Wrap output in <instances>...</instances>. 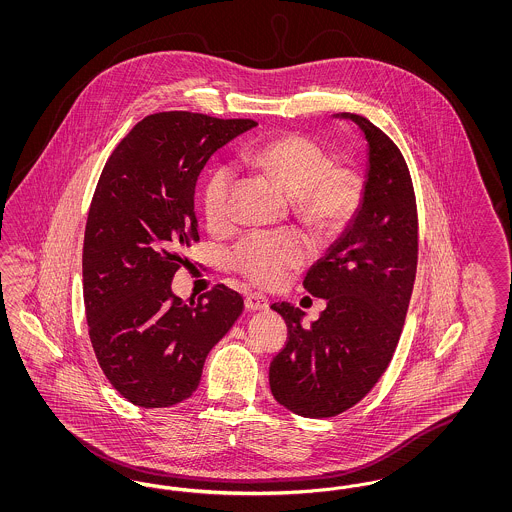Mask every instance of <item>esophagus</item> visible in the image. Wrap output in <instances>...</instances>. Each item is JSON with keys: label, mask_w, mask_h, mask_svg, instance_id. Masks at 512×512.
<instances>
[{"label": "esophagus", "mask_w": 512, "mask_h": 512, "mask_svg": "<svg viewBox=\"0 0 512 512\" xmlns=\"http://www.w3.org/2000/svg\"><path fill=\"white\" fill-rule=\"evenodd\" d=\"M268 305L270 303L263 293H247V297H245V307L249 311H265L268 309Z\"/></svg>", "instance_id": "34e87169"}]
</instances>
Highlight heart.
<instances>
[{"label": "heart", "mask_w": 512, "mask_h": 512, "mask_svg": "<svg viewBox=\"0 0 512 512\" xmlns=\"http://www.w3.org/2000/svg\"><path fill=\"white\" fill-rule=\"evenodd\" d=\"M251 161L272 174L290 194L295 211L318 232L336 234L355 217L363 201V178L353 167L332 163L328 149L305 134H286L251 151ZM234 174L219 165L203 182L201 207L211 228L230 222ZM309 238L295 230H255L230 251V263L261 286H278L311 257Z\"/></svg>", "instance_id": "obj_1"}]
</instances>
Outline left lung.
Returning <instances> with one entry per match:
<instances>
[{"label":"left lung","mask_w":512,"mask_h":512,"mask_svg":"<svg viewBox=\"0 0 512 512\" xmlns=\"http://www.w3.org/2000/svg\"><path fill=\"white\" fill-rule=\"evenodd\" d=\"M368 142L361 207L340 240L307 272L305 290L326 299L309 328L292 303H272L288 340L268 368L274 399L292 413L328 418L357 405L386 372L401 336L418 261L411 172L399 147L366 117L341 113Z\"/></svg>","instance_id":"1"}]
</instances>
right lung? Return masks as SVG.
I'll list each match as a JSON object with an SVG mask.
<instances>
[{
	"label": "right lung",
	"instance_id": "add662e5",
	"mask_svg": "<svg viewBox=\"0 0 512 512\" xmlns=\"http://www.w3.org/2000/svg\"><path fill=\"white\" fill-rule=\"evenodd\" d=\"M253 126L190 111L147 115L101 171L84 232V307L103 374L138 407L188 399L207 353L242 315V295L224 284L184 301L171 282L199 242V172Z\"/></svg>",
	"mask_w": 512,
	"mask_h": 512
}]
</instances>
